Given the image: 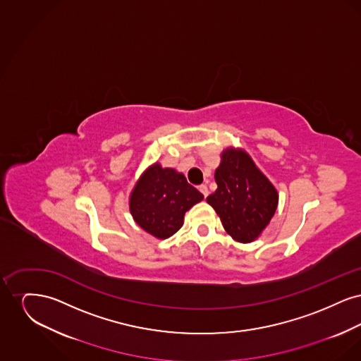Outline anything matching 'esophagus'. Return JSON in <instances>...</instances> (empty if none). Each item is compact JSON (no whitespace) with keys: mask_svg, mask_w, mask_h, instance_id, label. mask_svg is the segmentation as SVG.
<instances>
[{"mask_svg":"<svg viewBox=\"0 0 361 361\" xmlns=\"http://www.w3.org/2000/svg\"><path fill=\"white\" fill-rule=\"evenodd\" d=\"M199 190L203 193V196H204V197H207V196H208V193H209V192H208V188H207V185H204V184L199 185Z\"/></svg>","mask_w":361,"mask_h":361,"instance_id":"34e87169","label":"esophagus"}]
</instances>
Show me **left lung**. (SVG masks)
<instances>
[{
  "instance_id": "left-lung-1",
  "label": "left lung",
  "mask_w": 361,
  "mask_h": 361,
  "mask_svg": "<svg viewBox=\"0 0 361 361\" xmlns=\"http://www.w3.org/2000/svg\"><path fill=\"white\" fill-rule=\"evenodd\" d=\"M218 189L207 203L219 215L224 230L242 243L257 240L275 215L279 195L250 158L240 149L228 147L215 171Z\"/></svg>"
}]
</instances>
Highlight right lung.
<instances>
[{"label":"right lung","instance_id":"add662e5","mask_svg":"<svg viewBox=\"0 0 361 361\" xmlns=\"http://www.w3.org/2000/svg\"><path fill=\"white\" fill-rule=\"evenodd\" d=\"M203 195L188 184L185 176L154 164L139 177L130 196L134 221L158 240H166L180 230L190 207Z\"/></svg>","mask_w":361,"mask_h":361}]
</instances>
